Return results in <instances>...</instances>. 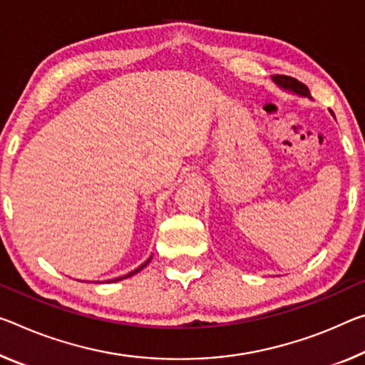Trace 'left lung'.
Here are the masks:
<instances>
[{"instance_id":"left-lung-1","label":"left lung","mask_w":365,"mask_h":365,"mask_svg":"<svg viewBox=\"0 0 365 365\" xmlns=\"http://www.w3.org/2000/svg\"><path fill=\"white\" fill-rule=\"evenodd\" d=\"M273 81L277 86H279L282 91L291 92V94H296L299 97H307V99H312L310 91H309L307 86L299 83L297 79L289 78V76H273ZM331 115H333V112H331ZM333 117H334V115H333Z\"/></svg>"}]
</instances>
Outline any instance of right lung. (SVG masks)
<instances>
[{
	"instance_id": "obj_1",
	"label": "right lung",
	"mask_w": 365,
	"mask_h": 365,
	"mask_svg": "<svg viewBox=\"0 0 365 365\" xmlns=\"http://www.w3.org/2000/svg\"><path fill=\"white\" fill-rule=\"evenodd\" d=\"M153 258V257H151ZM151 258L148 259V262H144L140 268H136V269H133L131 273H128V274H125V276H120V277H115V279H112V282H117V281H121V279H126V277H130V276H133V274H136V273H140V271L144 268V266H146L149 262H151Z\"/></svg>"
}]
</instances>
